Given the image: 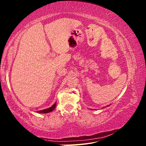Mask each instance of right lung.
Segmentation results:
<instances>
[{"label":"right lung","mask_w":146,"mask_h":146,"mask_svg":"<svg viewBox=\"0 0 146 146\" xmlns=\"http://www.w3.org/2000/svg\"><path fill=\"white\" fill-rule=\"evenodd\" d=\"M56 103H55V104H53V106H52L49 108H47V109L43 110H40V111H36V112H37V113H43V114L44 113H50V112H52V111H53L54 109H55V107H56Z\"/></svg>","instance_id":"add662e5"}]
</instances>
